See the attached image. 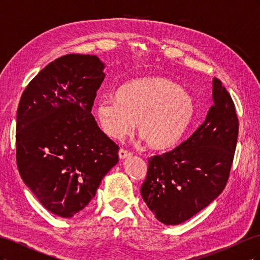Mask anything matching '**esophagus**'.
I'll use <instances>...</instances> for the list:
<instances>
[{
    "instance_id": "34e87169",
    "label": "esophagus",
    "mask_w": 260,
    "mask_h": 260,
    "mask_svg": "<svg viewBox=\"0 0 260 260\" xmlns=\"http://www.w3.org/2000/svg\"><path fill=\"white\" fill-rule=\"evenodd\" d=\"M118 155H119V158L120 159H125V158H129V157L131 156V153L130 152H128V151H125V149H120L119 152H118Z\"/></svg>"
}]
</instances>
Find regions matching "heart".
<instances>
[{
    "instance_id": "heart-1",
    "label": "heart",
    "mask_w": 260,
    "mask_h": 260,
    "mask_svg": "<svg viewBox=\"0 0 260 260\" xmlns=\"http://www.w3.org/2000/svg\"><path fill=\"white\" fill-rule=\"evenodd\" d=\"M114 101L101 100L96 116L108 137L121 140L135 128L154 149L175 146L192 122L190 94L164 77H145L120 86Z\"/></svg>"
}]
</instances>
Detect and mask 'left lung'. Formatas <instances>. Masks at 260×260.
<instances>
[{
	"mask_svg": "<svg viewBox=\"0 0 260 260\" xmlns=\"http://www.w3.org/2000/svg\"><path fill=\"white\" fill-rule=\"evenodd\" d=\"M205 120L172 151L148 158L141 186L143 201L158 221L180 224L221 194L229 179L239 135L234 103L221 81L212 79Z\"/></svg>",
	"mask_w": 260,
	"mask_h": 260,
	"instance_id": "1",
	"label": "left lung"
}]
</instances>
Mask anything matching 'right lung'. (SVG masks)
Listing matches in <instances>:
<instances>
[{
	"mask_svg": "<svg viewBox=\"0 0 260 260\" xmlns=\"http://www.w3.org/2000/svg\"><path fill=\"white\" fill-rule=\"evenodd\" d=\"M104 68L95 55H65L44 67L20 98V177L46 209L62 218L88 205L118 162L119 147L91 114Z\"/></svg>",
	"mask_w": 260,
	"mask_h": 260,
	"instance_id": "1",
	"label": "right lung"
}]
</instances>
